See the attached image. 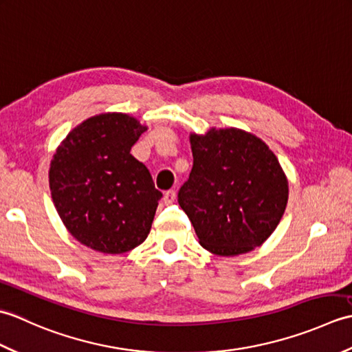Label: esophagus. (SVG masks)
Returning a JSON list of instances; mask_svg holds the SVG:
<instances>
[{"label":"esophagus","mask_w":352,"mask_h":352,"mask_svg":"<svg viewBox=\"0 0 352 352\" xmlns=\"http://www.w3.org/2000/svg\"><path fill=\"white\" fill-rule=\"evenodd\" d=\"M175 198H177L175 190H168L166 193H164V197H163V203L166 204V206H169V204L174 203Z\"/></svg>","instance_id":"34e87169"}]
</instances>
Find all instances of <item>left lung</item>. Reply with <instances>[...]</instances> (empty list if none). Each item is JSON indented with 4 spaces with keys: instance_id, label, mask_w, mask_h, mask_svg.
I'll return each instance as SVG.
<instances>
[{
    "instance_id": "obj_1",
    "label": "left lung",
    "mask_w": 352,
    "mask_h": 352,
    "mask_svg": "<svg viewBox=\"0 0 352 352\" xmlns=\"http://www.w3.org/2000/svg\"><path fill=\"white\" fill-rule=\"evenodd\" d=\"M193 166L178 204L199 243L218 256L250 252L274 233L286 210L287 178L263 140L239 129L190 134Z\"/></svg>"
}]
</instances>
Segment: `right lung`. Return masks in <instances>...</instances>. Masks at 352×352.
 Masks as SVG:
<instances>
[{"label": "right lung", "instance_id": "obj_1", "mask_svg": "<svg viewBox=\"0 0 352 352\" xmlns=\"http://www.w3.org/2000/svg\"><path fill=\"white\" fill-rule=\"evenodd\" d=\"M144 131L133 116L96 115L76 126L52 155V203L87 248L122 254L149 234L163 195L145 164L130 154Z\"/></svg>", "mask_w": 352, "mask_h": 352}]
</instances>
